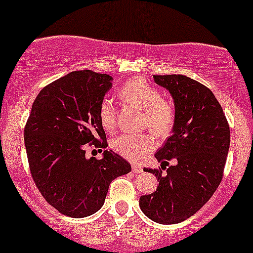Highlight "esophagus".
<instances>
[{"label": "esophagus", "instance_id": "esophagus-1", "mask_svg": "<svg viewBox=\"0 0 253 253\" xmlns=\"http://www.w3.org/2000/svg\"><path fill=\"white\" fill-rule=\"evenodd\" d=\"M132 171H133L134 174H139V172L143 171V169L142 167H138V165H133V167H132Z\"/></svg>", "mask_w": 253, "mask_h": 253}]
</instances>
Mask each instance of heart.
Segmentation results:
<instances>
[{
	"instance_id": "heart-1",
	"label": "heart",
	"mask_w": 253,
	"mask_h": 253,
	"mask_svg": "<svg viewBox=\"0 0 253 253\" xmlns=\"http://www.w3.org/2000/svg\"><path fill=\"white\" fill-rule=\"evenodd\" d=\"M119 96L124 103L143 111V125L159 137L171 132L175 122V111L170 103L162 98L159 89L143 78L127 81L119 89ZM99 120L106 131L116 127V109L109 99H104L99 106ZM155 148L150 134H122L112 141V149L131 162H139Z\"/></svg>"
}]
</instances>
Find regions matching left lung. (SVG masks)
Wrapping results in <instances>:
<instances>
[{"mask_svg": "<svg viewBox=\"0 0 253 253\" xmlns=\"http://www.w3.org/2000/svg\"><path fill=\"white\" fill-rule=\"evenodd\" d=\"M174 99L172 134L155 153L162 169H144L158 178V188L141 196L142 211L159 224H177L197 213L223 178L230 128L211 89L182 75L153 76ZM169 160L175 165L169 168ZM167 169V171L164 172Z\"/></svg>", "mask_w": 253, "mask_h": 253, "instance_id": "left-lung-1", "label": "left lung"}]
</instances>
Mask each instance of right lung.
Instances as JSON below:
<instances>
[{"instance_id": "1", "label": "right lung", "mask_w": 253, "mask_h": 253, "mask_svg": "<svg viewBox=\"0 0 253 253\" xmlns=\"http://www.w3.org/2000/svg\"><path fill=\"white\" fill-rule=\"evenodd\" d=\"M112 77L75 71L42 89L24 128L30 172L42 197L61 214L84 218L105 202L114 178L131 165L112 150L103 159L85 157L86 144L106 148L99 106L112 86Z\"/></svg>"}]
</instances>
